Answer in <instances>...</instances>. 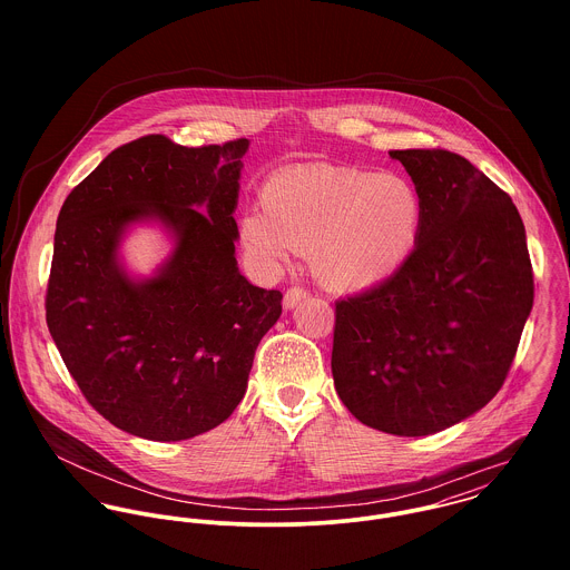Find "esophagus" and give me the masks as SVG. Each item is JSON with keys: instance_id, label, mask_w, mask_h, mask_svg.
I'll use <instances>...</instances> for the list:
<instances>
[{"instance_id": "1", "label": "esophagus", "mask_w": 570, "mask_h": 570, "mask_svg": "<svg viewBox=\"0 0 570 570\" xmlns=\"http://www.w3.org/2000/svg\"><path fill=\"white\" fill-rule=\"evenodd\" d=\"M309 296V292L307 289H303V287H289L287 292H285V298H283V305H285V309H294L301 301H305Z\"/></svg>"}]
</instances>
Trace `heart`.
Listing matches in <instances>:
<instances>
[{
  "label": "heart",
  "mask_w": 570,
  "mask_h": 570,
  "mask_svg": "<svg viewBox=\"0 0 570 570\" xmlns=\"http://www.w3.org/2000/svg\"><path fill=\"white\" fill-rule=\"evenodd\" d=\"M423 228V197L406 175L357 166H305L272 177L263 208L244 219L247 245L267 263L296 249L318 278L357 292L391 278L412 256Z\"/></svg>",
  "instance_id": "b5f03b06"
}]
</instances>
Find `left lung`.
Wrapping results in <instances>:
<instances>
[{"instance_id": "1", "label": "left lung", "mask_w": 570, "mask_h": 570, "mask_svg": "<svg viewBox=\"0 0 570 570\" xmlns=\"http://www.w3.org/2000/svg\"><path fill=\"white\" fill-rule=\"evenodd\" d=\"M423 197V228L391 278L335 303L331 373L364 425L441 432L504 384L533 307L524 224L483 170L445 149L391 151Z\"/></svg>"}]
</instances>
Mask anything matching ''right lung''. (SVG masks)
Masks as SVG:
<instances>
[{
	"label": "right lung",
	"instance_id": "obj_1",
	"mask_svg": "<svg viewBox=\"0 0 570 570\" xmlns=\"http://www.w3.org/2000/svg\"><path fill=\"white\" fill-rule=\"evenodd\" d=\"M247 147L145 136L63 202L46 321L85 400L129 434L184 441L224 423L283 312V294L252 285L235 258ZM140 220L163 223L176 242L149 279L129 277L117 254Z\"/></svg>",
	"mask_w": 570,
	"mask_h": 570
}]
</instances>
